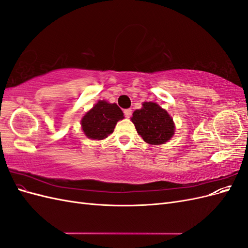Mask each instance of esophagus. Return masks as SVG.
<instances>
[{"label": "esophagus", "instance_id": "1", "mask_svg": "<svg viewBox=\"0 0 248 248\" xmlns=\"http://www.w3.org/2000/svg\"><path fill=\"white\" fill-rule=\"evenodd\" d=\"M131 114H132V110L130 108H127L124 110V115L126 118H129L131 116Z\"/></svg>", "mask_w": 248, "mask_h": 248}]
</instances>
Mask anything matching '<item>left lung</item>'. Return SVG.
I'll list each match as a JSON object with an SVG mask.
<instances>
[{"label": "left lung", "mask_w": 248, "mask_h": 248, "mask_svg": "<svg viewBox=\"0 0 248 248\" xmlns=\"http://www.w3.org/2000/svg\"><path fill=\"white\" fill-rule=\"evenodd\" d=\"M133 111L131 122L139 136L149 145H163L175 134V123L169 112L156 102H142Z\"/></svg>", "instance_id": "8db88e82"}]
</instances>
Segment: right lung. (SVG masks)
Here are the masks:
<instances>
[{"label":"right lung","instance_id":"add662e5","mask_svg":"<svg viewBox=\"0 0 248 248\" xmlns=\"http://www.w3.org/2000/svg\"><path fill=\"white\" fill-rule=\"evenodd\" d=\"M123 119V111L116 103L98 100L81 118L80 125L88 139L100 140L114 132L118 121Z\"/></svg>","mask_w":248,"mask_h":248}]
</instances>
